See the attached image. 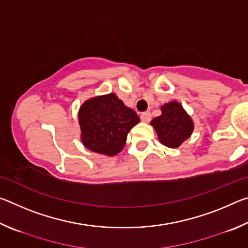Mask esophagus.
<instances>
[{"label": "esophagus", "mask_w": 248, "mask_h": 248, "mask_svg": "<svg viewBox=\"0 0 248 248\" xmlns=\"http://www.w3.org/2000/svg\"><path fill=\"white\" fill-rule=\"evenodd\" d=\"M140 118H141L142 121H143V123H149V121L151 120V114H150V111L142 112L141 116H140Z\"/></svg>", "instance_id": "obj_1"}]
</instances>
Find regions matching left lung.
Returning <instances> with one entry per match:
<instances>
[{
  "label": "left lung",
  "instance_id": "1",
  "mask_svg": "<svg viewBox=\"0 0 248 248\" xmlns=\"http://www.w3.org/2000/svg\"><path fill=\"white\" fill-rule=\"evenodd\" d=\"M161 111V115L151 121L158 141L167 148H179L194 131V121L183 105L176 100L162 105Z\"/></svg>",
  "mask_w": 248,
  "mask_h": 248
}]
</instances>
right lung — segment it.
Segmentation results:
<instances>
[{"label":"right lung","mask_w":248,"mask_h":248,"mask_svg":"<svg viewBox=\"0 0 248 248\" xmlns=\"http://www.w3.org/2000/svg\"><path fill=\"white\" fill-rule=\"evenodd\" d=\"M78 117L83 145L106 156L120 153L129 131L140 123L137 112L125 106L115 93L85 100Z\"/></svg>","instance_id":"right-lung-1"}]
</instances>
